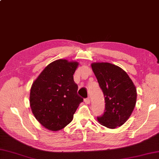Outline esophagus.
Returning <instances> with one entry per match:
<instances>
[{"instance_id":"1","label":"esophagus","mask_w":159,"mask_h":159,"mask_svg":"<svg viewBox=\"0 0 159 159\" xmlns=\"http://www.w3.org/2000/svg\"><path fill=\"white\" fill-rule=\"evenodd\" d=\"M84 102H85V104H90V99H89V98H87L86 99H84Z\"/></svg>"}]
</instances>
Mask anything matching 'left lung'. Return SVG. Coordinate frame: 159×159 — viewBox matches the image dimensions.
I'll use <instances>...</instances> for the list:
<instances>
[{
    "label": "left lung",
    "instance_id": "1",
    "mask_svg": "<svg viewBox=\"0 0 159 159\" xmlns=\"http://www.w3.org/2000/svg\"><path fill=\"white\" fill-rule=\"evenodd\" d=\"M105 98V111L98 120L103 126L114 129L130 117L135 106L137 90L126 72L107 62L91 64Z\"/></svg>",
    "mask_w": 159,
    "mask_h": 159
}]
</instances>
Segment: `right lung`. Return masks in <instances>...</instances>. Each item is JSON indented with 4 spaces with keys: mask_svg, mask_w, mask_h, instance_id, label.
I'll list each match as a JSON object with an SVG mask.
<instances>
[{
    "mask_svg": "<svg viewBox=\"0 0 159 159\" xmlns=\"http://www.w3.org/2000/svg\"><path fill=\"white\" fill-rule=\"evenodd\" d=\"M78 66L77 61L55 60L32 83L30 94L32 112L47 129L56 131L64 128L83 102L73 78Z\"/></svg>",
    "mask_w": 159,
    "mask_h": 159,
    "instance_id": "right-lung-1",
    "label": "right lung"
}]
</instances>
